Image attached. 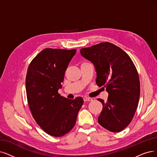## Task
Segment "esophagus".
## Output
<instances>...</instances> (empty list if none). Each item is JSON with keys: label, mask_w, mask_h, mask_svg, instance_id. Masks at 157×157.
I'll list each match as a JSON object with an SVG mask.
<instances>
[{"label": "esophagus", "mask_w": 157, "mask_h": 157, "mask_svg": "<svg viewBox=\"0 0 157 157\" xmlns=\"http://www.w3.org/2000/svg\"><path fill=\"white\" fill-rule=\"evenodd\" d=\"M83 99H84V100L85 102L86 101H92V100H93V99L91 98H90V97H84Z\"/></svg>", "instance_id": "1"}]
</instances>
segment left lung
Masks as SVG:
<instances>
[{
	"label": "left lung",
	"mask_w": 157,
	"mask_h": 157,
	"mask_svg": "<svg viewBox=\"0 0 157 157\" xmlns=\"http://www.w3.org/2000/svg\"><path fill=\"white\" fill-rule=\"evenodd\" d=\"M80 52L95 65L96 83L109 94L106 102L97 99L103 105L98 123L111 132H120L132 121L139 100L140 80L134 63L121 48L108 42L82 48Z\"/></svg>",
	"instance_id": "left-lung-1"
}]
</instances>
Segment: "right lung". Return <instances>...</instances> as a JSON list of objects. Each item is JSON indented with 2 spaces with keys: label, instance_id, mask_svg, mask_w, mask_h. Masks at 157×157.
Instances as JSON below:
<instances>
[{
  "label": "right lung",
  "instance_id": "1",
  "mask_svg": "<svg viewBox=\"0 0 157 157\" xmlns=\"http://www.w3.org/2000/svg\"><path fill=\"white\" fill-rule=\"evenodd\" d=\"M77 49L46 48L30 62L26 78L28 103L39 126L48 135L62 136L74 127L84 100L60 96L64 74Z\"/></svg>",
  "mask_w": 157,
  "mask_h": 157
}]
</instances>
